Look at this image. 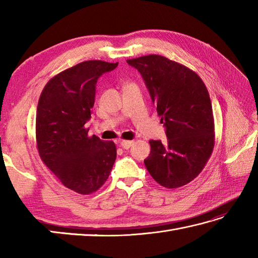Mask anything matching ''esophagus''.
<instances>
[{
	"mask_svg": "<svg viewBox=\"0 0 258 258\" xmlns=\"http://www.w3.org/2000/svg\"><path fill=\"white\" fill-rule=\"evenodd\" d=\"M119 144H120V146L123 147L124 150H128L130 147L134 144V141H127V140L125 141V140H122V141H120Z\"/></svg>",
	"mask_w": 258,
	"mask_h": 258,
	"instance_id": "obj_1",
	"label": "esophagus"
}]
</instances>
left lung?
<instances>
[{
    "label": "left lung",
    "mask_w": 258,
    "mask_h": 258,
    "mask_svg": "<svg viewBox=\"0 0 258 258\" xmlns=\"http://www.w3.org/2000/svg\"><path fill=\"white\" fill-rule=\"evenodd\" d=\"M149 89L158 116L166 127V142L150 141L144 164L151 176L166 188H177L197 177L215 144V125L204 82L183 64L151 54L127 59Z\"/></svg>",
    "instance_id": "8db88e82"
}]
</instances>
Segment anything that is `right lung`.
<instances>
[{"label": "right lung", "instance_id": "obj_1", "mask_svg": "<svg viewBox=\"0 0 258 258\" xmlns=\"http://www.w3.org/2000/svg\"><path fill=\"white\" fill-rule=\"evenodd\" d=\"M118 63L92 59L74 65L47 82L38 98L35 141L43 163L65 187L82 195L94 193L112 171L114 142L89 136L98 78Z\"/></svg>", "mask_w": 258, "mask_h": 258}]
</instances>
